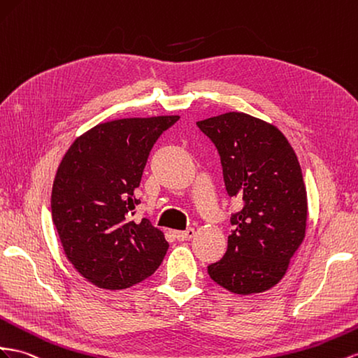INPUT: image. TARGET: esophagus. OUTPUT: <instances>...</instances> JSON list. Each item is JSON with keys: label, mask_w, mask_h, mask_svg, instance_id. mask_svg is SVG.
<instances>
[{"label": "esophagus", "mask_w": 358, "mask_h": 358, "mask_svg": "<svg viewBox=\"0 0 358 358\" xmlns=\"http://www.w3.org/2000/svg\"><path fill=\"white\" fill-rule=\"evenodd\" d=\"M196 230L194 229H188V230H178L175 231V238L178 241H189L191 238H194Z\"/></svg>", "instance_id": "obj_1"}]
</instances>
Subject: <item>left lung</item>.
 Wrapping results in <instances>:
<instances>
[{"mask_svg": "<svg viewBox=\"0 0 358 358\" xmlns=\"http://www.w3.org/2000/svg\"><path fill=\"white\" fill-rule=\"evenodd\" d=\"M220 153L226 191L243 199L231 217L223 259L208 266L231 294L265 292L282 280L306 236L307 191L283 132L253 115L230 111L197 122Z\"/></svg>", "mask_w": 358, "mask_h": 358, "instance_id": "left-lung-1", "label": "left lung"}]
</instances>
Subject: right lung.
Masks as SVG:
<instances>
[{"mask_svg":"<svg viewBox=\"0 0 358 358\" xmlns=\"http://www.w3.org/2000/svg\"><path fill=\"white\" fill-rule=\"evenodd\" d=\"M179 115L102 122L76 137L55 173L52 221L67 260L96 287L120 291L157 271L169 250L164 231L129 221L144 166Z\"/></svg>","mask_w":358,"mask_h":358,"instance_id":"add662e5","label":"right lung"}]
</instances>
